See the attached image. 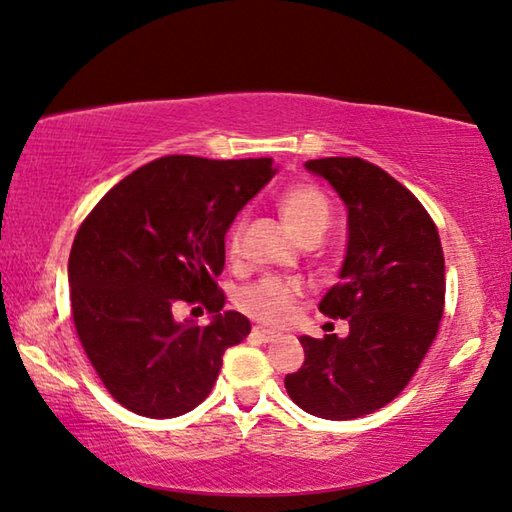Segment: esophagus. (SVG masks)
Instances as JSON below:
<instances>
[{"label":"esophagus","mask_w":512,"mask_h":512,"mask_svg":"<svg viewBox=\"0 0 512 512\" xmlns=\"http://www.w3.org/2000/svg\"><path fill=\"white\" fill-rule=\"evenodd\" d=\"M251 335H254V338H258L261 342H272L276 338L274 331L263 329V326H254V329H251Z\"/></svg>","instance_id":"34e87169"}]
</instances>
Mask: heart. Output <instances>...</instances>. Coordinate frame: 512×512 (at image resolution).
Wrapping results in <instances>:
<instances>
[{"label": "heart", "mask_w": 512, "mask_h": 512, "mask_svg": "<svg viewBox=\"0 0 512 512\" xmlns=\"http://www.w3.org/2000/svg\"><path fill=\"white\" fill-rule=\"evenodd\" d=\"M279 213L288 229L299 240L304 238H322L326 226L331 222V204L324 192L315 183L299 181L292 183L276 199ZM242 240V222L231 226L229 238H226V254L236 261L240 254ZM304 295V288L295 279H281V276H265L240 292L238 304L242 311L254 317L258 322L281 326L286 324L295 313L297 301Z\"/></svg>", "instance_id": "heart-1"}]
</instances>
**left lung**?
Instances as JSON below:
<instances>
[{"label":"left lung","mask_w":512,"mask_h":512,"mask_svg":"<svg viewBox=\"0 0 512 512\" xmlns=\"http://www.w3.org/2000/svg\"><path fill=\"white\" fill-rule=\"evenodd\" d=\"M349 211L340 281L320 311L349 335H301L304 365L286 376L290 399L324 420H354L390 404L433 345L445 311V254L413 192L358 156L306 161Z\"/></svg>","instance_id":"1"}]
</instances>
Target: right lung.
Returning a JSON list of instances; mask_svg holds the SVG:
<instances>
[{"label": "right lung", "instance_id": "obj_1", "mask_svg": "<svg viewBox=\"0 0 512 512\" xmlns=\"http://www.w3.org/2000/svg\"><path fill=\"white\" fill-rule=\"evenodd\" d=\"M272 158L213 161L174 154L138 167L99 199L72 242L67 276L74 329L111 397L165 420L208 397L224 351L251 324L224 308L217 274L224 233L272 179ZM214 313L181 325L179 305Z\"/></svg>", "mask_w": 512, "mask_h": 512}]
</instances>
